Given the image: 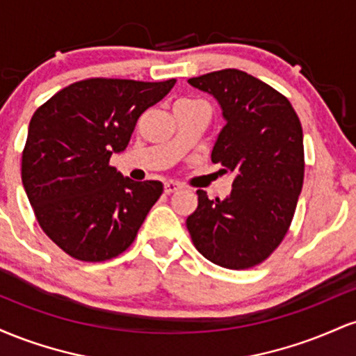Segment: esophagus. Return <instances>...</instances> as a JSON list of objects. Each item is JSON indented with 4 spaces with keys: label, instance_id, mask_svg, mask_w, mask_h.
<instances>
[{
    "label": "esophagus",
    "instance_id": "esophagus-1",
    "mask_svg": "<svg viewBox=\"0 0 356 356\" xmlns=\"http://www.w3.org/2000/svg\"><path fill=\"white\" fill-rule=\"evenodd\" d=\"M179 189H181V186H179L177 182L169 181V182H165V184H164V191H165V194H174V192H177Z\"/></svg>",
    "mask_w": 356,
    "mask_h": 356
}]
</instances>
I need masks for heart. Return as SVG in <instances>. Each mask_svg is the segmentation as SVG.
I'll return each mask as SVG.
<instances>
[{
	"label": "heart",
	"instance_id": "1",
	"mask_svg": "<svg viewBox=\"0 0 356 356\" xmlns=\"http://www.w3.org/2000/svg\"><path fill=\"white\" fill-rule=\"evenodd\" d=\"M182 102H191V100H182Z\"/></svg>",
	"mask_w": 356,
	"mask_h": 356
}]
</instances>
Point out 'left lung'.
Listing matches in <instances>:
<instances>
[{"label":"left lung","mask_w":356,"mask_h":356,"mask_svg":"<svg viewBox=\"0 0 356 356\" xmlns=\"http://www.w3.org/2000/svg\"><path fill=\"white\" fill-rule=\"evenodd\" d=\"M187 81L219 102L226 125L211 161L234 174L224 201L197 191V209L186 220L192 243L218 266H257L295 216L305 177L301 122L283 93L246 72L226 68Z\"/></svg>","instance_id":"8db88e82"}]
</instances>
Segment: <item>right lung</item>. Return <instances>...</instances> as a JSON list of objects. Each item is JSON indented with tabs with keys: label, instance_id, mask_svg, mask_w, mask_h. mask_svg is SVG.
Listing matches in <instances>:
<instances>
[{
	"label": "right lung",
	"instance_id": "1",
	"mask_svg": "<svg viewBox=\"0 0 356 356\" xmlns=\"http://www.w3.org/2000/svg\"><path fill=\"white\" fill-rule=\"evenodd\" d=\"M174 83L88 79L36 108L22 181L40 227L68 256L100 263L134 243L164 186L134 182L108 162L129 145L138 117Z\"/></svg>",
	"mask_w": 356,
	"mask_h": 356
}]
</instances>
